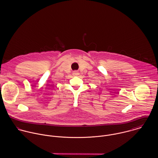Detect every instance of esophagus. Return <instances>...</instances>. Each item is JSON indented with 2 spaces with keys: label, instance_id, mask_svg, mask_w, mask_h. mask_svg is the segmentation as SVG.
<instances>
[{
  "label": "esophagus",
  "instance_id": "esophagus-1",
  "mask_svg": "<svg viewBox=\"0 0 158 158\" xmlns=\"http://www.w3.org/2000/svg\"><path fill=\"white\" fill-rule=\"evenodd\" d=\"M78 73H79L77 71V70H75V71L73 72V75H78Z\"/></svg>",
  "mask_w": 158,
  "mask_h": 158
}]
</instances>
